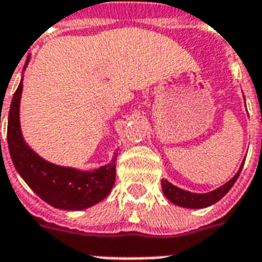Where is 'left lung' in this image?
Wrapping results in <instances>:
<instances>
[{"label":"left lung","instance_id":"obj_1","mask_svg":"<svg viewBox=\"0 0 262 262\" xmlns=\"http://www.w3.org/2000/svg\"><path fill=\"white\" fill-rule=\"evenodd\" d=\"M245 160L241 164L239 170L234 177H232L228 182H226L223 186L217 187L215 190L208 191V193H191V191L183 190L181 187L175 186L170 183L167 179H162V189H163L164 195L170 200L172 204L183 208H191V209H199V208H207L217 203L220 199H223L224 195L227 194V191L232 187L235 181L239 177L242 167H244Z\"/></svg>","mask_w":262,"mask_h":262}]
</instances>
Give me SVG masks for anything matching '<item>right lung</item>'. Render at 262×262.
<instances>
[{
    "label": "right lung",
    "instance_id": "add662e5",
    "mask_svg": "<svg viewBox=\"0 0 262 262\" xmlns=\"http://www.w3.org/2000/svg\"><path fill=\"white\" fill-rule=\"evenodd\" d=\"M28 61L24 65V69ZM23 79L14 92L8 115V145L14 167L26 183L51 207L67 211H81L100 203L110 193L115 182V160L83 171L50 163L24 141L20 127V99Z\"/></svg>",
    "mask_w": 262,
    "mask_h": 262
}]
</instances>
